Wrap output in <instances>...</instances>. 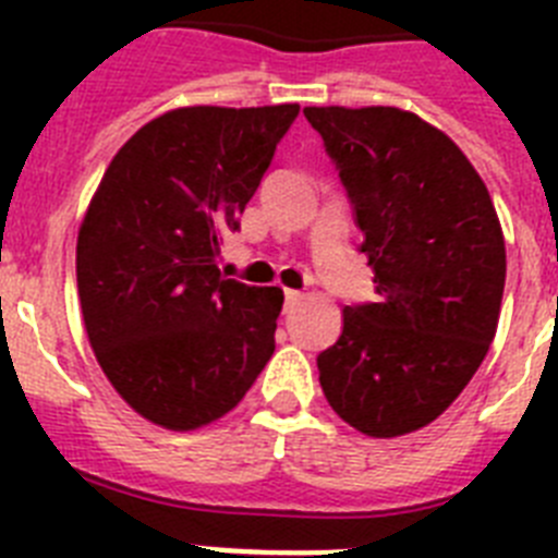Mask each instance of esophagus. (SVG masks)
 I'll return each instance as SVG.
<instances>
[{
    "label": "esophagus",
    "instance_id": "esophagus-1",
    "mask_svg": "<svg viewBox=\"0 0 558 558\" xmlns=\"http://www.w3.org/2000/svg\"><path fill=\"white\" fill-rule=\"evenodd\" d=\"M304 299L302 290H284V302H288V307H293V304H299Z\"/></svg>",
    "mask_w": 558,
    "mask_h": 558
}]
</instances>
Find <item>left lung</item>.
I'll return each instance as SVG.
<instances>
[{"label": "left lung", "mask_w": 558, "mask_h": 558, "mask_svg": "<svg viewBox=\"0 0 558 558\" xmlns=\"http://www.w3.org/2000/svg\"><path fill=\"white\" fill-rule=\"evenodd\" d=\"M354 204L379 302L343 307L318 354L324 397L347 425L397 438L436 422L483 363L500 322L506 240L461 147L393 106H310Z\"/></svg>", "instance_id": "obj_1"}]
</instances>
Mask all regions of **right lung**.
<instances>
[{"label": "right lung", "instance_id": "1", "mask_svg": "<svg viewBox=\"0 0 558 558\" xmlns=\"http://www.w3.org/2000/svg\"><path fill=\"white\" fill-rule=\"evenodd\" d=\"M295 117V102L172 108L117 150L83 215L88 343L113 391L165 430L223 418L274 354L282 288L226 279L218 256Z\"/></svg>", "mask_w": 558, "mask_h": 558}]
</instances>
